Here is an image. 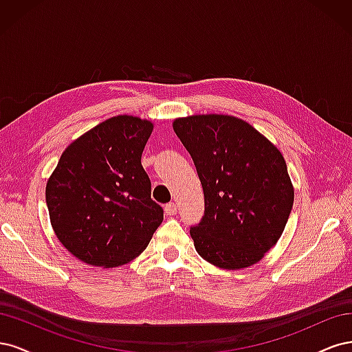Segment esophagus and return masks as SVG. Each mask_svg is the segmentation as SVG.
Returning <instances> with one entry per match:
<instances>
[{"label":"esophagus","mask_w":352,"mask_h":352,"mask_svg":"<svg viewBox=\"0 0 352 352\" xmlns=\"http://www.w3.org/2000/svg\"><path fill=\"white\" fill-rule=\"evenodd\" d=\"M176 211H177L176 202H168V204H166V206H164V212H166L167 216H173V214H176Z\"/></svg>","instance_id":"34e87169"}]
</instances>
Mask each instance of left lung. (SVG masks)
<instances>
[{"label": "left lung", "instance_id": "obj_1", "mask_svg": "<svg viewBox=\"0 0 352 352\" xmlns=\"http://www.w3.org/2000/svg\"><path fill=\"white\" fill-rule=\"evenodd\" d=\"M173 129L204 190V216L189 230L197 252L228 270L258 263L280 238L294 206L283 155L233 116L180 117Z\"/></svg>", "mask_w": 352, "mask_h": 352}]
</instances>
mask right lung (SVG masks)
Here are the masks:
<instances>
[{
  "instance_id": "1",
  "label": "right lung",
  "mask_w": 352,
  "mask_h": 352,
  "mask_svg": "<svg viewBox=\"0 0 352 352\" xmlns=\"http://www.w3.org/2000/svg\"><path fill=\"white\" fill-rule=\"evenodd\" d=\"M153 123L116 116L73 141L45 198L58 241L80 261L117 267L138 257L163 221L141 164Z\"/></svg>"
}]
</instances>
